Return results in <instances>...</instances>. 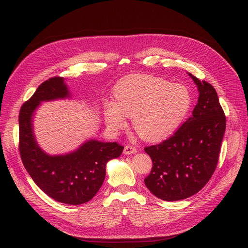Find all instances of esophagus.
Segmentation results:
<instances>
[{
	"label": "esophagus",
	"mask_w": 248,
	"mask_h": 248,
	"mask_svg": "<svg viewBox=\"0 0 248 248\" xmlns=\"http://www.w3.org/2000/svg\"><path fill=\"white\" fill-rule=\"evenodd\" d=\"M124 153L125 155H131V154H136L137 153V149L133 146H125L124 149Z\"/></svg>",
	"instance_id": "1"
}]
</instances>
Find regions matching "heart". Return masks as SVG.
<instances>
[{
  "mask_svg": "<svg viewBox=\"0 0 248 248\" xmlns=\"http://www.w3.org/2000/svg\"><path fill=\"white\" fill-rule=\"evenodd\" d=\"M115 102L104 104V119L117 132L132 117L135 131L146 140H161L170 136L184 121L191 108L187 87L171 84L152 75H131L116 84Z\"/></svg>",
  "mask_w": 248,
  "mask_h": 248,
  "instance_id": "obj_1",
  "label": "heart"
}]
</instances>
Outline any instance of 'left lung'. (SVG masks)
Returning a JSON list of instances; mask_svg holds the SVG:
<instances>
[{
	"label": "left lung",
	"mask_w": 248,
	"mask_h": 248,
	"mask_svg": "<svg viewBox=\"0 0 248 248\" xmlns=\"http://www.w3.org/2000/svg\"><path fill=\"white\" fill-rule=\"evenodd\" d=\"M198 87L193 115L168 140L145 148L153 161L147 188L165 201L186 199L198 193L215 172L226 117L215 88L190 74Z\"/></svg>",
	"instance_id": "obj_1"
}]
</instances>
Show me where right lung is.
<instances>
[{"mask_svg": "<svg viewBox=\"0 0 248 248\" xmlns=\"http://www.w3.org/2000/svg\"><path fill=\"white\" fill-rule=\"evenodd\" d=\"M62 77L39 85L19 114V151L24 167L35 184L54 200L80 205L94 197L106 178L107 163L119 158L124 147L116 141L90 140L64 155H49L39 148L33 134V113L41 101L69 97Z\"/></svg>", "mask_w": 248, "mask_h": 248, "instance_id": "obj_1", "label": "right lung"}]
</instances>
